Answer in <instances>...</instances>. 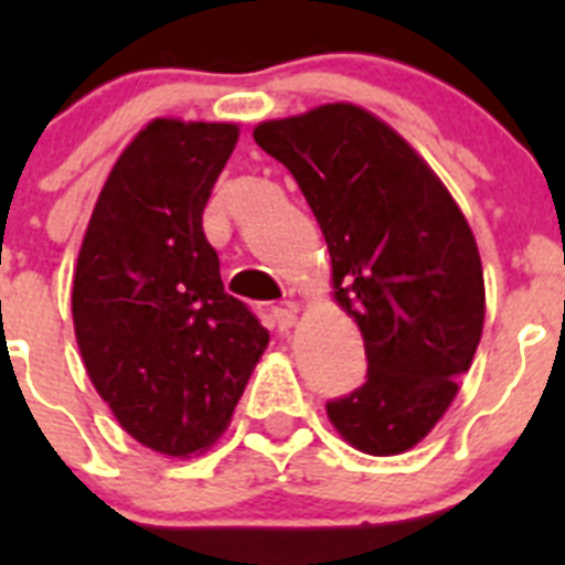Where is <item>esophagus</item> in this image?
<instances>
[{
    "mask_svg": "<svg viewBox=\"0 0 565 565\" xmlns=\"http://www.w3.org/2000/svg\"><path fill=\"white\" fill-rule=\"evenodd\" d=\"M294 322H297V308L294 306L271 308V328H277V331H288V328H294Z\"/></svg>",
    "mask_w": 565,
    "mask_h": 565,
    "instance_id": "esophagus-1",
    "label": "esophagus"
}]
</instances>
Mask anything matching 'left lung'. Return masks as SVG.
Masks as SVG:
<instances>
[{
    "label": "left lung",
    "instance_id": "1",
    "mask_svg": "<svg viewBox=\"0 0 565 565\" xmlns=\"http://www.w3.org/2000/svg\"><path fill=\"white\" fill-rule=\"evenodd\" d=\"M254 141L306 194L333 297L364 339V384L331 398L328 418L362 452L411 450L481 342L483 271L461 209L396 129L353 104L259 124Z\"/></svg>",
    "mask_w": 565,
    "mask_h": 565
}]
</instances>
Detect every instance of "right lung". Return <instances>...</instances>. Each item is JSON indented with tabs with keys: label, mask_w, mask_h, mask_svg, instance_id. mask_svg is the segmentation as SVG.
I'll use <instances>...</instances> for the list:
<instances>
[{
	"label": "right lung",
	"mask_w": 565,
	"mask_h": 565,
	"mask_svg": "<svg viewBox=\"0 0 565 565\" xmlns=\"http://www.w3.org/2000/svg\"><path fill=\"white\" fill-rule=\"evenodd\" d=\"M234 124L158 118L104 183L73 277L84 367L124 430L163 456L228 427L268 331L226 294L203 209Z\"/></svg>",
	"instance_id": "add662e5"
}]
</instances>
